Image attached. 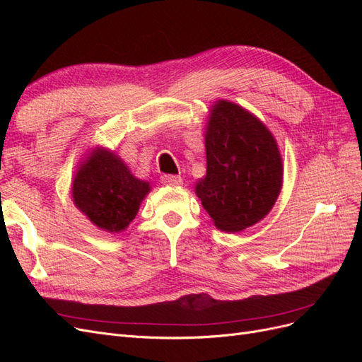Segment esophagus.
Listing matches in <instances>:
<instances>
[{
  "instance_id": "1",
  "label": "esophagus",
  "mask_w": 362,
  "mask_h": 362,
  "mask_svg": "<svg viewBox=\"0 0 362 362\" xmlns=\"http://www.w3.org/2000/svg\"><path fill=\"white\" fill-rule=\"evenodd\" d=\"M161 182L164 185H172V187H180L182 184V178L180 175H163Z\"/></svg>"
}]
</instances>
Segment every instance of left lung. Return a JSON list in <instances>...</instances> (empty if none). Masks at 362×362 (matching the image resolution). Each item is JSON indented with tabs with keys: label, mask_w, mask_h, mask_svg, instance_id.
Segmentation results:
<instances>
[{
	"label": "left lung",
	"mask_w": 362,
	"mask_h": 362,
	"mask_svg": "<svg viewBox=\"0 0 362 362\" xmlns=\"http://www.w3.org/2000/svg\"><path fill=\"white\" fill-rule=\"evenodd\" d=\"M206 173L194 193L216 228L240 233L264 218L282 189L275 137L245 107L217 100L205 128Z\"/></svg>",
	"instance_id": "8db88e82"
}]
</instances>
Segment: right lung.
<instances>
[{
  "instance_id": "right-lung-1",
  "label": "right lung",
  "mask_w": 362,
  "mask_h": 362,
  "mask_svg": "<svg viewBox=\"0 0 362 362\" xmlns=\"http://www.w3.org/2000/svg\"><path fill=\"white\" fill-rule=\"evenodd\" d=\"M149 192V182L136 178L124 160L104 146L90 149L80 161L71 187L76 210L110 234L125 231Z\"/></svg>"
}]
</instances>
